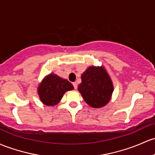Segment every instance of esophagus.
I'll return each mask as SVG.
<instances>
[{
  "mask_svg": "<svg viewBox=\"0 0 155 155\" xmlns=\"http://www.w3.org/2000/svg\"><path fill=\"white\" fill-rule=\"evenodd\" d=\"M73 87H74V88L76 90V89H77V87H78L77 83H76V82H73Z\"/></svg>",
  "mask_w": 155,
  "mask_h": 155,
  "instance_id": "34e87169",
  "label": "esophagus"
}]
</instances>
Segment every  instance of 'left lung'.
<instances>
[{
	"label": "left lung",
	"mask_w": 155,
	"mask_h": 155,
	"mask_svg": "<svg viewBox=\"0 0 155 155\" xmlns=\"http://www.w3.org/2000/svg\"><path fill=\"white\" fill-rule=\"evenodd\" d=\"M78 91L86 103L94 108L107 105L111 99L114 84L103 65L88 67L81 76Z\"/></svg>",
	"instance_id": "1"
}]
</instances>
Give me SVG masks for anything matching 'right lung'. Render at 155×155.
Returning <instances> with one entry per match:
<instances>
[{"label":"right lung","mask_w":155,"mask_h":155,"mask_svg":"<svg viewBox=\"0 0 155 155\" xmlns=\"http://www.w3.org/2000/svg\"><path fill=\"white\" fill-rule=\"evenodd\" d=\"M73 89V84L68 80L50 73L42 79L37 91L39 99L44 105L54 106L61 101L67 91Z\"/></svg>","instance_id":"1"}]
</instances>
